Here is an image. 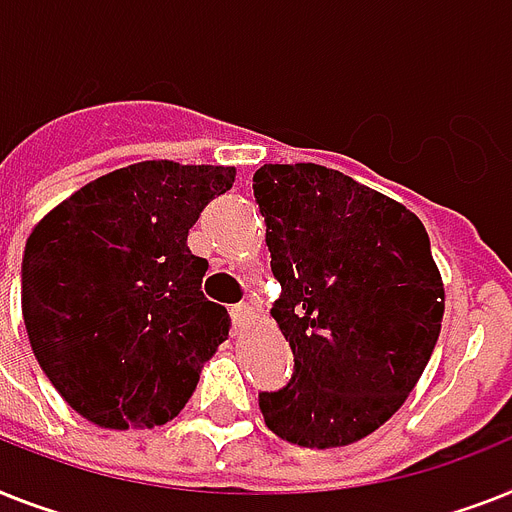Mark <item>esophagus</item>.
I'll use <instances>...</instances> for the list:
<instances>
[{
	"mask_svg": "<svg viewBox=\"0 0 512 512\" xmlns=\"http://www.w3.org/2000/svg\"><path fill=\"white\" fill-rule=\"evenodd\" d=\"M252 318H255V307L249 305V302H239V305H234V321L239 323V326H247Z\"/></svg>",
	"mask_w": 512,
	"mask_h": 512,
	"instance_id": "obj_1",
	"label": "esophagus"
}]
</instances>
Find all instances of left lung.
<instances>
[{
    "label": "left lung",
    "mask_w": 512,
    "mask_h": 512,
    "mask_svg": "<svg viewBox=\"0 0 512 512\" xmlns=\"http://www.w3.org/2000/svg\"><path fill=\"white\" fill-rule=\"evenodd\" d=\"M265 218L273 302L292 347V381L260 392L273 434L344 447L402 407L442 331L444 286L410 210L339 170L263 165L252 178Z\"/></svg>",
    "instance_id": "1"
}]
</instances>
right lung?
Segmentation results:
<instances>
[{
  "instance_id": "1",
  "label": "right lung",
  "mask_w": 512,
  "mask_h": 512,
  "mask_svg": "<svg viewBox=\"0 0 512 512\" xmlns=\"http://www.w3.org/2000/svg\"><path fill=\"white\" fill-rule=\"evenodd\" d=\"M234 176L220 165H128L78 189L28 236V342L86 421L168 423L189 402L199 363L228 339L231 318L202 294L207 260L186 236Z\"/></svg>"
}]
</instances>
